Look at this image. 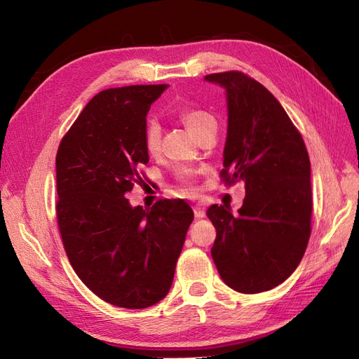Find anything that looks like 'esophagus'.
<instances>
[{
  "instance_id": "esophagus-1",
  "label": "esophagus",
  "mask_w": 359,
  "mask_h": 359,
  "mask_svg": "<svg viewBox=\"0 0 359 359\" xmlns=\"http://www.w3.org/2000/svg\"><path fill=\"white\" fill-rule=\"evenodd\" d=\"M193 212H194V217H196V219H203V217H205V210L202 208L201 205L193 206Z\"/></svg>"
}]
</instances>
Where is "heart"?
Listing matches in <instances>:
<instances>
[{"label":"heart","mask_w":359,"mask_h":359,"mask_svg":"<svg viewBox=\"0 0 359 359\" xmlns=\"http://www.w3.org/2000/svg\"><path fill=\"white\" fill-rule=\"evenodd\" d=\"M180 119L194 137H198L210 124H215L214 116L201 109H184L180 112ZM144 140H145V148L148 153L151 154L157 153L161 142V128L156 121H149L147 124ZM180 178L184 184H186V186H190V181H191L190 172H181Z\"/></svg>","instance_id":"1"}]
</instances>
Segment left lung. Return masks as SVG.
I'll return each instance as SVG.
<instances>
[{
	"mask_svg": "<svg viewBox=\"0 0 359 359\" xmlns=\"http://www.w3.org/2000/svg\"><path fill=\"white\" fill-rule=\"evenodd\" d=\"M226 91L227 135L222 177L245 182L238 214L211 205L217 236L211 248L224 283L241 293L278 286L306 253L311 222L310 158L283 106L241 72L206 74Z\"/></svg>",
	"mask_w": 359,
	"mask_h": 359,
	"instance_id": "left-lung-1",
	"label": "left lung"
}]
</instances>
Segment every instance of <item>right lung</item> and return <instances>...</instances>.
Returning a JSON list of instances; mask_svg holds the SVG:
<instances>
[{"label": "right lung", "mask_w": 359, "mask_h": 359, "mask_svg": "<svg viewBox=\"0 0 359 359\" xmlns=\"http://www.w3.org/2000/svg\"><path fill=\"white\" fill-rule=\"evenodd\" d=\"M168 85H132L97 94L57 153V219L64 248L83 285L123 309H147L168 295L193 222L181 199L151 210L126 193L149 161L147 115Z\"/></svg>", "instance_id": "1"}]
</instances>
